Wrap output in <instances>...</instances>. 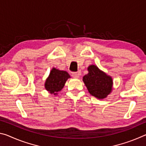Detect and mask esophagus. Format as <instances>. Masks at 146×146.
<instances>
[{
    "instance_id": "obj_1",
    "label": "esophagus",
    "mask_w": 146,
    "mask_h": 146,
    "mask_svg": "<svg viewBox=\"0 0 146 146\" xmlns=\"http://www.w3.org/2000/svg\"><path fill=\"white\" fill-rule=\"evenodd\" d=\"M80 75V72H74L72 73V76L73 78H78Z\"/></svg>"
}]
</instances>
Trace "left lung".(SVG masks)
I'll use <instances>...</instances> for the list:
<instances>
[{"label":"left lung","mask_w":146,"mask_h":146,"mask_svg":"<svg viewBox=\"0 0 146 146\" xmlns=\"http://www.w3.org/2000/svg\"><path fill=\"white\" fill-rule=\"evenodd\" d=\"M88 73L83 76V82L91 95L98 99L108 97L112 91L113 79L97 66L90 65Z\"/></svg>","instance_id":"obj_1"}]
</instances>
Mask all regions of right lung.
Instances as JSON below:
<instances>
[{
  "label": "right lung",
  "instance_id": "1",
  "mask_svg": "<svg viewBox=\"0 0 146 146\" xmlns=\"http://www.w3.org/2000/svg\"><path fill=\"white\" fill-rule=\"evenodd\" d=\"M70 75L65 71H60L53 68L47 78L45 84L46 90L51 94L56 95L62 90Z\"/></svg>",
  "mask_w": 146,
  "mask_h": 146
}]
</instances>
